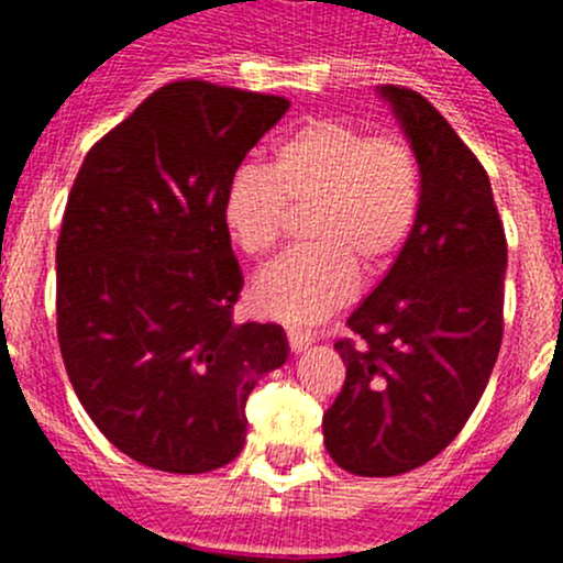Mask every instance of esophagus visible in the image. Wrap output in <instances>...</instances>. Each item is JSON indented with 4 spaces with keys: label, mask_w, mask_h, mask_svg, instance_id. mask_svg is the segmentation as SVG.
Masks as SVG:
<instances>
[{
    "label": "esophagus",
    "mask_w": 563,
    "mask_h": 563,
    "mask_svg": "<svg viewBox=\"0 0 563 563\" xmlns=\"http://www.w3.org/2000/svg\"><path fill=\"white\" fill-rule=\"evenodd\" d=\"M313 334L310 332H302V329H288V345H291L294 354H299V351H305L308 345H313Z\"/></svg>",
    "instance_id": "1"
}]
</instances>
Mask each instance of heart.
<instances>
[{"label": "heart", "mask_w": 563, "mask_h": 563, "mask_svg": "<svg viewBox=\"0 0 563 563\" xmlns=\"http://www.w3.org/2000/svg\"><path fill=\"white\" fill-rule=\"evenodd\" d=\"M422 207V166L402 135H367L349 119L321 117L280 141L266 168L242 166L223 196V225L245 255L272 253L288 209L308 212L305 242L261 272L253 302L286 323H316L387 272Z\"/></svg>", "instance_id": "1"}]
</instances>
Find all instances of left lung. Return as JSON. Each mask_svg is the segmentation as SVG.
Masks as SVG:
<instances>
[{"label": "left lung", "mask_w": 563, "mask_h": 563, "mask_svg": "<svg viewBox=\"0 0 563 563\" xmlns=\"http://www.w3.org/2000/svg\"><path fill=\"white\" fill-rule=\"evenodd\" d=\"M422 166V207L391 269L349 316L340 395L323 444L356 476L419 468L455 441L504 334L507 236L490 179L419 92L378 89Z\"/></svg>", "instance_id": "1"}]
</instances>
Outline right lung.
Masks as SVG:
<instances>
[{
	"instance_id": "add662e5",
	"label": "right lung",
	"mask_w": 563,
	"mask_h": 563,
	"mask_svg": "<svg viewBox=\"0 0 563 563\" xmlns=\"http://www.w3.org/2000/svg\"><path fill=\"white\" fill-rule=\"evenodd\" d=\"M288 100L209 81L152 92L84 157L56 242V334L78 400L128 457L207 474L245 446V402L288 360L234 323L231 176Z\"/></svg>"
}]
</instances>
